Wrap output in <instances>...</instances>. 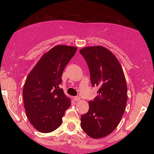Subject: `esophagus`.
I'll return each mask as SVG.
<instances>
[{
    "instance_id": "1",
    "label": "esophagus",
    "mask_w": 154,
    "mask_h": 154,
    "mask_svg": "<svg viewBox=\"0 0 154 154\" xmlns=\"http://www.w3.org/2000/svg\"><path fill=\"white\" fill-rule=\"evenodd\" d=\"M74 100H75V101H79L80 100V97L79 96H75L74 97Z\"/></svg>"
}]
</instances>
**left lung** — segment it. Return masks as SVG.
Here are the masks:
<instances>
[{
    "label": "left lung",
    "instance_id": "obj_1",
    "mask_svg": "<svg viewBox=\"0 0 154 154\" xmlns=\"http://www.w3.org/2000/svg\"><path fill=\"white\" fill-rule=\"evenodd\" d=\"M90 70L92 86L98 96L89 101V111L81 117V127L88 136L100 139L118 126L126 106L127 85L118 60L102 46L86 47L79 51Z\"/></svg>",
    "mask_w": 154,
    "mask_h": 154
}]
</instances>
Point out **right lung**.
Here are the masks:
<instances>
[{
  "instance_id": "right-lung-1",
  "label": "right lung",
  "mask_w": 154,
  "mask_h": 154,
  "mask_svg": "<svg viewBox=\"0 0 154 154\" xmlns=\"http://www.w3.org/2000/svg\"><path fill=\"white\" fill-rule=\"evenodd\" d=\"M76 51V47H54L43 54L26 77L22 92L24 109L28 120L38 131L48 133L62 124L71 100L60 85L64 68Z\"/></svg>"
}]
</instances>
